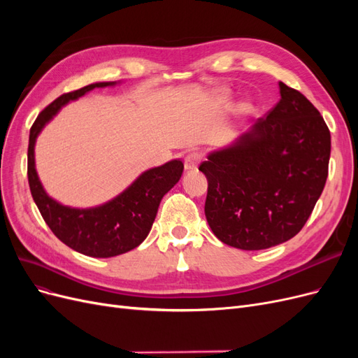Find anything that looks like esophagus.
<instances>
[{
	"label": "esophagus",
	"instance_id": "obj_1",
	"mask_svg": "<svg viewBox=\"0 0 358 358\" xmlns=\"http://www.w3.org/2000/svg\"><path fill=\"white\" fill-rule=\"evenodd\" d=\"M200 161H201V155L199 152H189L185 157V162H183V164H185V170L197 169V166L200 164Z\"/></svg>",
	"mask_w": 358,
	"mask_h": 358
}]
</instances>
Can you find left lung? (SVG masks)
<instances>
[{
	"label": "left lung",
	"instance_id": "obj_1",
	"mask_svg": "<svg viewBox=\"0 0 358 358\" xmlns=\"http://www.w3.org/2000/svg\"><path fill=\"white\" fill-rule=\"evenodd\" d=\"M279 92L272 110L199 167L209 182L204 213L213 234L245 251L294 237L329 176L327 124L297 90L279 82Z\"/></svg>",
	"mask_w": 358,
	"mask_h": 358
}]
</instances>
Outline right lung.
Listing matches in <instances>:
<instances>
[{"instance_id":"add662e5","label":"right lung","mask_w":358,"mask_h":358,"mask_svg":"<svg viewBox=\"0 0 358 358\" xmlns=\"http://www.w3.org/2000/svg\"><path fill=\"white\" fill-rule=\"evenodd\" d=\"M109 85H115V82L92 83L53 100L32 124L28 145V183L43 220L62 243L94 258L121 255L142 243L152 229L161 199L176 185L183 171L180 159L150 169L121 196L94 209H71L48 196L34 166V145L38 133L64 104L94 88Z\"/></svg>"}]
</instances>
